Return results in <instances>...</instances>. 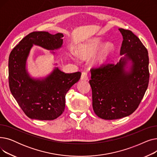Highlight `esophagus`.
I'll return each instance as SVG.
<instances>
[{"label":"esophagus","instance_id":"34e87169","mask_svg":"<svg viewBox=\"0 0 157 157\" xmlns=\"http://www.w3.org/2000/svg\"><path fill=\"white\" fill-rule=\"evenodd\" d=\"M81 79L83 81H87L88 79V76H87V73L86 72H82L81 74Z\"/></svg>","mask_w":157,"mask_h":157}]
</instances>
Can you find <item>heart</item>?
<instances>
[{"mask_svg":"<svg viewBox=\"0 0 157 157\" xmlns=\"http://www.w3.org/2000/svg\"><path fill=\"white\" fill-rule=\"evenodd\" d=\"M101 48L100 52L92 61L94 66L100 67L104 66L109 60L114 51L115 46L112 42H108L104 44V40L102 38H92L86 43L79 44L76 49V55L82 59H88L94 56Z\"/></svg>","mask_w":157,"mask_h":157,"instance_id":"b5f03b06","label":"heart"}]
</instances>
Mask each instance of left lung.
<instances>
[{
    "label": "left lung",
    "instance_id": "8db88e82",
    "mask_svg": "<svg viewBox=\"0 0 157 157\" xmlns=\"http://www.w3.org/2000/svg\"><path fill=\"white\" fill-rule=\"evenodd\" d=\"M118 30L123 39L119 62L92 69L89 81L94 113L104 120L120 119L133 113L149 83L147 49L132 32Z\"/></svg>",
    "mask_w": 157,
    "mask_h": 157
}]
</instances>
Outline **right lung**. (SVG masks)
Returning a JSON list of instances; mask_svg holds the SVG:
<instances>
[{
	"mask_svg": "<svg viewBox=\"0 0 157 157\" xmlns=\"http://www.w3.org/2000/svg\"><path fill=\"white\" fill-rule=\"evenodd\" d=\"M63 34L33 32L23 38L11 51L8 63L11 92L23 111L31 119L53 120L65 109V95L79 80L81 73H65L58 67L46 76L34 78L27 69V60L33 46L55 55L62 47ZM55 65H57L55 63Z\"/></svg>",
	"mask_w": 157,
	"mask_h": 157,
	"instance_id": "1",
	"label": "right lung"
}]
</instances>
